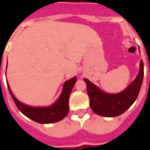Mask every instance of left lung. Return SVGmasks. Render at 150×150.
Here are the masks:
<instances>
[{
	"label": "left lung",
	"instance_id": "8db88e82",
	"mask_svg": "<svg viewBox=\"0 0 150 150\" xmlns=\"http://www.w3.org/2000/svg\"><path fill=\"white\" fill-rule=\"evenodd\" d=\"M140 64V72L135 80L125 90L117 94L104 93L87 79H83L87 85L90 106L95 113L106 117H114L121 115L134 103L138 96L144 77V63L142 60Z\"/></svg>",
	"mask_w": 150,
	"mask_h": 150
}]
</instances>
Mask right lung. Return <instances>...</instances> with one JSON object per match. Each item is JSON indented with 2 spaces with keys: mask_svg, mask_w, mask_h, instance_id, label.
<instances>
[{
  "mask_svg": "<svg viewBox=\"0 0 150 150\" xmlns=\"http://www.w3.org/2000/svg\"><path fill=\"white\" fill-rule=\"evenodd\" d=\"M76 81V77H74L65 82L62 94L59 96V100L53 105L46 108H33L21 104L14 97L8 87V84L7 85L9 93L20 112L35 122L40 124H50L58 122L67 115L69 112V98Z\"/></svg>",
  "mask_w": 150,
  "mask_h": 150,
  "instance_id": "add662e5",
  "label": "right lung"
}]
</instances>
